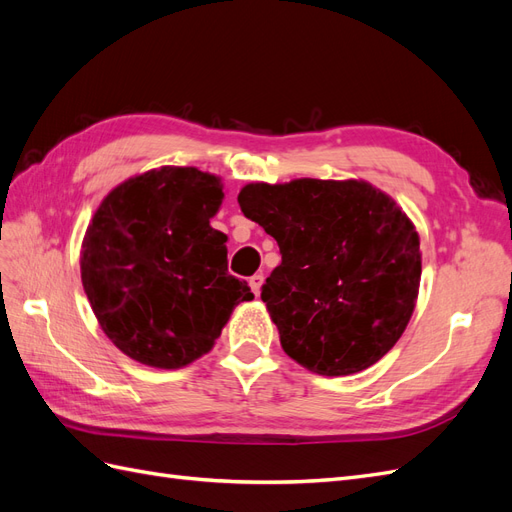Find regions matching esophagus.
Wrapping results in <instances>:
<instances>
[{"label":"esophagus","instance_id":"34e87169","mask_svg":"<svg viewBox=\"0 0 512 512\" xmlns=\"http://www.w3.org/2000/svg\"><path fill=\"white\" fill-rule=\"evenodd\" d=\"M262 282H265V277H262V273H256V275H252V277H250V288H252V292L256 294V297L260 294Z\"/></svg>","mask_w":512,"mask_h":512}]
</instances>
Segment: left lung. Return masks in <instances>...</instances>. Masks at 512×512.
<instances>
[{"label":"left lung","mask_w":512,"mask_h":512,"mask_svg":"<svg viewBox=\"0 0 512 512\" xmlns=\"http://www.w3.org/2000/svg\"><path fill=\"white\" fill-rule=\"evenodd\" d=\"M245 218L280 245L262 301L290 359L320 376L378 363L412 318L421 239L395 200L363 179L247 183Z\"/></svg>","instance_id":"left-lung-1"}]
</instances>
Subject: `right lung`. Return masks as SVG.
I'll return each mask as SVG.
<instances>
[{
  "mask_svg": "<svg viewBox=\"0 0 512 512\" xmlns=\"http://www.w3.org/2000/svg\"><path fill=\"white\" fill-rule=\"evenodd\" d=\"M224 185L194 166H160L104 196L81 247V280L106 337L136 363L181 369L207 354L232 309L252 301L211 228Z\"/></svg>",
  "mask_w": 512,
  "mask_h": 512,
  "instance_id": "1",
  "label": "right lung"
}]
</instances>
